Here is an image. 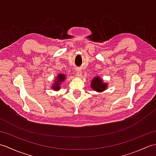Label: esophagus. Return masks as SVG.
<instances>
[{"instance_id": "1", "label": "esophagus", "mask_w": 156, "mask_h": 156, "mask_svg": "<svg viewBox=\"0 0 156 156\" xmlns=\"http://www.w3.org/2000/svg\"><path fill=\"white\" fill-rule=\"evenodd\" d=\"M76 74H77L78 76H80L82 74V69L80 68H76Z\"/></svg>"}]
</instances>
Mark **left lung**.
<instances>
[{"label": "left lung", "instance_id": "8db88e82", "mask_svg": "<svg viewBox=\"0 0 156 156\" xmlns=\"http://www.w3.org/2000/svg\"><path fill=\"white\" fill-rule=\"evenodd\" d=\"M90 87L92 90H94L98 92H101L107 90L108 87V84L105 82L100 76H97L94 77L90 83Z\"/></svg>", "mask_w": 156, "mask_h": 156}]
</instances>
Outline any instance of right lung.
<instances>
[{"mask_svg":"<svg viewBox=\"0 0 156 156\" xmlns=\"http://www.w3.org/2000/svg\"><path fill=\"white\" fill-rule=\"evenodd\" d=\"M66 78V76L64 74H58L56 76L55 79L54 80V83H53L51 88L55 91H58L60 90L61 85L64 82Z\"/></svg>","mask_w":156,"mask_h":156,"instance_id":"obj_1","label":"right lung"}]
</instances>
